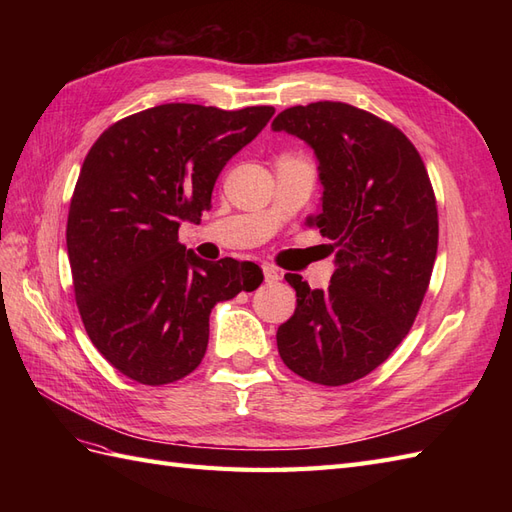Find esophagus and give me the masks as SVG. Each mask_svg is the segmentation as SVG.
Returning a JSON list of instances; mask_svg holds the SVG:
<instances>
[{
	"label": "esophagus",
	"instance_id": "obj_1",
	"mask_svg": "<svg viewBox=\"0 0 512 512\" xmlns=\"http://www.w3.org/2000/svg\"><path fill=\"white\" fill-rule=\"evenodd\" d=\"M262 280H265V284H275L277 280H280V273H277L275 267H262Z\"/></svg>",
	"mask_w": 512,
	"mask_h": 512
}]
</instances>
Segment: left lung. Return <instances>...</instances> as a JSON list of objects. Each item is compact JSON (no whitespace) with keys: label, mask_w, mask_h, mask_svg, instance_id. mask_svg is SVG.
<instances>
[{"label":"left lung","mask_w":512,"mask_h":512,"mask_svg":"<svg viewBox=\"0 0 512 512\" xmlns=\"http://www.w3.org/2000/svg\"><path fill=\"white\" fill-rule=\"evenodd\" d=\"M273 130L316 151L322 209L307 224L337 250L327 290L286 273L297 309L277 329V350L309 382L350 384L389 359L421 309L438 252L436 194L410 138L363 108L292 106Z\"/></svg>","instance_id":"left-lung-1"}]
</instances>
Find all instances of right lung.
Returning <instances> with one entry per match:
<instances>
[{"instance_id":"1","label":"right lung","mask_w":512,"mask_h":512,"mask_svg":"<svg viewBox=\"0 0 512 512\" xmlns=\"http://www.w3.org/2000/svg\"><path fill=\"white\" fill-rule=\"evenodd\" d=\"M273 113L160 104L113 123L85 156L66 228L74 299L91 344L130 380L192 374L213 305L260 286L254 262L185 250L179 224L200 222L226 162Z\"/></svg>"}]
</instances>
